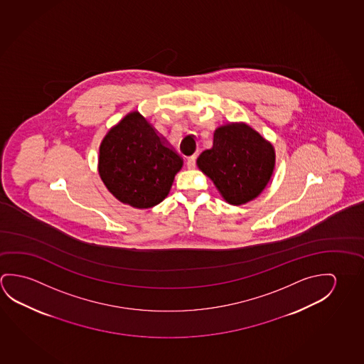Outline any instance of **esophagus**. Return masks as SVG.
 Returning a JSON list of instances; mask_svg holds the SVG:
<instances>
[{
    "instance_id": "1",
    "label": "esophagus",
    "mask_w": 364,
    "mask_h": 364,
    "mask_svg": "<svg viewBox=\"0 0 364 364\" xmlns=\"http://www.w3.org/2000/svg\"><path fill=\"white\" fill-rule=\"evenodd\" d=\"M186 164H187V167L190 168V169L196 167V156H188V158H187V162H186Z\"/></svg>"
}]
</instances>
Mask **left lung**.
I'll return each instance as SVG.
<instances>
[{"mask_svg":"<svg viewBox=\"0 0 364 364\" xmlns=\"http://www.w3.org/2000/svg\"><path fill=\"white\" fill-rule=\"evenodd\" d=\"M276 164L273 145L244 124L218 127L214 145L197 158V167L214 182L230 205H242L259 196Z\"/></svg>","mask_w":364,"mask_h":364,"instance_id":"left-lung-1","label":"left lung"}]
</instances>
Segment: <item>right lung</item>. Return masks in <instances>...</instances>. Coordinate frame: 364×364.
<instances>
[{
  "mask_svg": "<svg viewBox=\"0 0 364 364\" xmlns=\"http://www.w3.org/2000/svg\"><path fill=\"white\" fill-rule=\"evenodd\" d=\"M182 166V158L138 111L111 127L100 145V177L119 201L135 208L161 203Z\"/></svg>",
  "mask_w": 364,
  "mask_h": 364,
  "instance_id": "right-lung-1",
  "label": "right lung"
}]
</instances>
